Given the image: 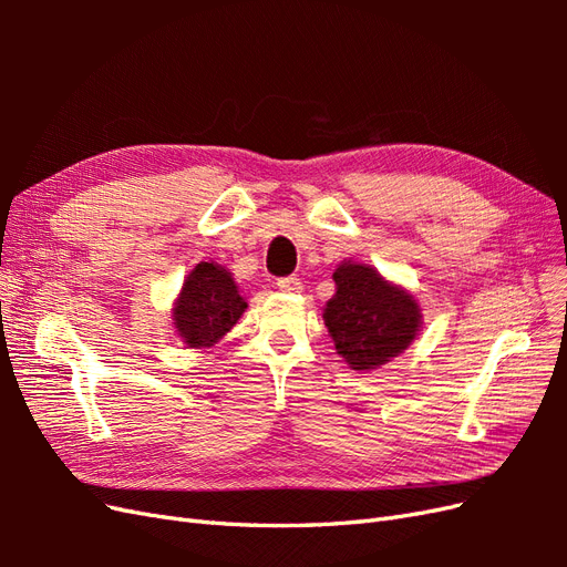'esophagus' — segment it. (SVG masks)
Instances as JSON below:
<instances>
[{
  "label": "esophagus",
  "mask_w": 567,
  "mask_h": 567,
  "mask_svg": "<svg viewBox=\"0 0 567 567\" xmlns=\"http://www.w3.org/2000/svg\"><path fill=\"white\" fill-rule=\"evenodd\" d=\"M279 290H284V293H290V296H298L302 293V281L298 277H284L277 281Z\"/></svg>",
  "instance_id": "34e87169"
}]
</instances>
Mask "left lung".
Instances as JSON below:
<instances>
[{
  "label": "left lung",
  "instance_id": "obj_1",
  "mask_svg": "<svg viewBox=\"0 0 567 567\" xmlns=\"http://www.w3.org/2000/svg\"><path fill=\"white\" fill-rule=\"evenodd\" d=\"M333 281L336 293L323 307V323L350 369H379L416 340L423 315L406 288L354 260H342Z\"/></svg>",
  "mask_w": 567,
  "mask_h": 567
}]
</instances>
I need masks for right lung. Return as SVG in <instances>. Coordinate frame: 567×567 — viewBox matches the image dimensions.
I'll return each instance as SVG.
<instances>
[{
  "label": "right lung",
  "instance_id": "obj_1",
  "mask_svg": "<svg viewBox=\"0 0 567 567\" xmlns=\"http://www.w3.org/2000/svg\"><path fill=\"white\" fill-rule=\"evenodd\" d=\"M246 310L248 302L231 271L208 260L198 262L184 277L173 305V323L186 348L208 350L234 329Z\"/></svg>",
  "mask_w": 567,
  "mask_h": 567
}]
</instances>
